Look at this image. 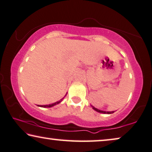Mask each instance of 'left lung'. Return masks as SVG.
Instances as JSON below:
<instances>
[{
    "instance_id": "left-lung-1",
    "label": "left lung",
    "mask_w": 152,
    "mask_h": 152,
    "mask_svg": "<svg viewBox=\"0 0 152 152\" xmlns=\"http://www.w3.org/2000/svg\"><path fill=\"white\" fill-rule=\"evenodd\" d=\"M91 107H92V108H93V110H95L96 112H99V113H102V114H113V113H114V112H105V111H102V110H98V109H97V108H96V107H94V106H92V105H91Z\"/></svg>"
}]
</instances>
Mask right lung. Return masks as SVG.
Returning a JSON list of instances; mask_svg holds the SVG:
<instances>
[{"label": "right lung", "instance_id": "add662e5", "mask_svg": "<svg viewBox=\"0 0 152 152\" xmlns=\"http://www.w3.org/2000/svg\"><path fill=\"white\" fill-rule=\"evenodd\" d=\"M67 95V94H66ZM65 95V96H66ZM64 98H62V99L61 100H59V101H57V102H54V103H52V104H45V105H38V107H54V106H55L56 104H59L60 102H61L62 100H63V99Z\"/></svg>", "mask_w": 152, "mask_h": 152}]
</instances>
